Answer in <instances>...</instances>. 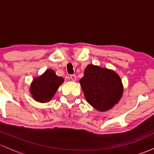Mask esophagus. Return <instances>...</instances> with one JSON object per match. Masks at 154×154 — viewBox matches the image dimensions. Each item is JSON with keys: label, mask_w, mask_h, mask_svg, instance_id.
<instances>
[{"label": "esophagus", "mask_w": 154, "mask_h": 154, "mask_svg": "<svg viewBox=\"0 0 154 154\" xmlns=\"http://www.w3.org/2000/svg\"><path fill=\"white\" fill-rule=\"evenodd\" d=\"M70 78H71V80H72V81H75L77 77H76L75 74H71V75H70Z\"/></svg>", "instance_id": "1"}]
</instances>
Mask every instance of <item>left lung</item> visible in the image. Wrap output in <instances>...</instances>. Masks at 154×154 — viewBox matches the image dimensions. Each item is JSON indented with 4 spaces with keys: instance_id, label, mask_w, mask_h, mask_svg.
I'll use <instances>...</instances> for the list:
<instances>
[{
    "instance_id": "8db88e82",
    "label": "left lung",
    "mask_w": 154,
    "mask_h": 154,
    "mask_svg": "<svg viewBox=\"0 0 154 154\" xmlns=\"http://www.w3.org/2000/svg\"><path fill=\"white\" fill-rule=\"evenodd\" d=\"M80 83L87 102L101 112L112 108L123 93L122 80L116 72L94 65L86 68Z\"/></svg>"
}]
</instances>
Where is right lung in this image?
I'll list each match as a JSON object with an SVG mask.
<instances>
[{
    "mask_svg": "<svg viewBox=\"0 0 154 154\" xmlns=\"http://www.w3.org/2000/svg\"><path fill=\"white\" fill-rule=\"evenodd\" d=\"M63 81L64 79L56 75L53 70L48 69L42 75L34 79L30 93L36 101L46 103L52 98Z\"/></svg>",
    "mask_w": 154,
    "mask_h": 154,
    "instance_id": "right-lung-1",
    "label": "right lung"
}]
</instances>
